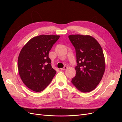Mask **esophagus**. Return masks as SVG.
<instances>
[{
  "instance_id": "obj_1",
  "label": "esophagus",
  "mask_w": 122,
  "mask_h": 122,
  "mask_svg": "<svg viewBox=\"0 0 122 122\" xmlns=\"http://www.w3.org/2000/svg\"><path fill=\"white\" fill-rule=\"evenodd\" d=\"M67 68H68L67 67H64L63 68H61L60 69H61V70H66V69H67Z\"/></svg>"
}]
</instances>
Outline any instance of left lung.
Instances as JSON below:
<instances>
[{
	"instance_id": "left-lung-1",
	"label": "left lung",
	"mask_w": 122,
	"mask_h": 122,
	"mask_svg": "<svg viewBox=\"0 0 122 122\" xmlns=\"http://www.w3.org/2000/svg\"><path fill=\"white\" fill-rule=\"evenodd\" d=\"M69 39L75 49L77 62L76 75L71 82L79 91L90 92L98 86L105 71L102 49L90 36L73 35Z\"/></svg>"
}]
</instances>
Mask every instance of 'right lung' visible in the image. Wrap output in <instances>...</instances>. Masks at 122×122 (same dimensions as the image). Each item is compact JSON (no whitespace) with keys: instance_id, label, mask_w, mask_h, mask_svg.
Here are the masks:
<instances>
[{"instance_id":"right-lung-1","label":"right lung","mask_w":122,"mask_h":122,"mask_svg":"<svg viewBox=\"0 0 122 122\" xmlns=\"http://www.w3.org/2000/svg\"><path fill=\"white\" fill-rule=\"evenodd\" d=\"M60 36L44 35L36 36L21 49L18 60L19 73L24 84L32 91H43L56 74L48 55Z\"/></svg>"}]
</instances>
